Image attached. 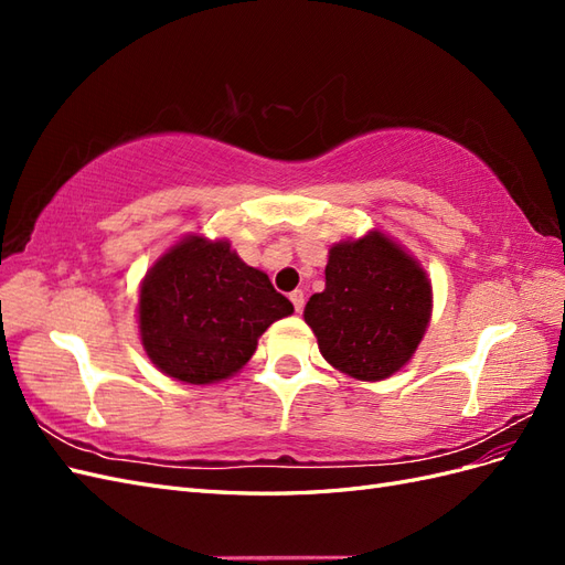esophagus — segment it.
Wrapping results in <instances>:
<instances>
[{"mask_svg": "<svg viewBox=\"0 0 565 565\" xmlns=\"http://www.w3.org/2000/svg\"><path fill=\"white\" fill-rule=\"evenodd\" d=\"M289 301L295 303V311L299 313V311L303 309V301H306V299H303V292H301V289H295V292L289 295Z\"/></svg>", "mask_w": 565, "mask_h": 565, "instance_id": "1", "label": "esophagus"}]
</instances>
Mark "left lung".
<instances>
[{
  "label": "left lung",
  "instance_id": "8db88e82",
  "mask_svg": "<svg viewBox=\"0 0 565 565\" xmlns=\"http://www.w3.org/2000/svg\"><path fill=\"white\" fill-rule=\"evenodd\" d=\"M434 289L422 264L380 228L330 247L324 289L303 309L318 349L358 382H382L415 355Z\"/></svg>",
  "mask_w": 565,
  "mask_h": 565
}]
</instances>
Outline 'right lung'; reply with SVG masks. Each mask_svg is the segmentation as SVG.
<instances>
[{"label": "right lung", "mask_w": 565, "mask_h": 565, "mask_svg": "<svg viewBox=\"0 0 565 565\" xmlns=\"http://www.w3.org/2000/svg\"><path fill=\"white\" fill-rule=\"evenodd\" d=\"M136 313L150 363L177 382L204 386L241 372L259 337L295 306L226 237L191 233L148 268Z\"/></svg>", "instance_id": "obj_1"}]
</instances>
